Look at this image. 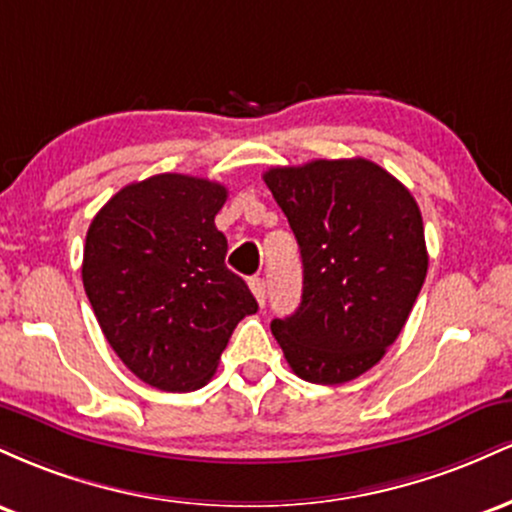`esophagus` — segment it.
<instances>
[{"instance_id": "1", "label": "esophagus", "mask_w": 512, "mask_h": 512, "mask_svg": "<svg viewBox=\"0 0 512 512\" xmlns=\"http://www.w3.org/2000/svg\"><path fill=\"white\" fill-rule=\"evenodd\" d=\"M248 284H250L252 296L257 298V303L264 305V298H267V284H264V279H260V276H252Z\"/></svg>"}]
</instances>
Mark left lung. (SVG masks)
Segmentation results:
<instances>
[{
    "instance_id": "8db88e82",
    "label": "left lung",
    "mask_w": 512,
    "mask_h": 512,
    "mask_svg": "<svg viewBox=\"0 0 512 512\" xmlns=\"http://www.w3.org/2000/svg\"><path fill=\"white\" fill-rule=\"evenodd\" d=\"M303 260L298 310L272 334L298 378L342 385L395 344L428 272L411 192L366 158L310 161L262 175Z\"/></svg>"
}]
</instances>
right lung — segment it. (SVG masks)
Listing matches in <instances>:
<instances>
[{"mask_svg":"<svg viewBox=\"0 0 512 512\" xmlns=\"http://www.w3.org/2000/svg\"><path fill=\"white\" fill-rule=\"evenodd\" d=\"M226 197L221 182L161 173L122 187L88 226V301L120 361L156 390L207 385L238 322L257 313L214 223Z\"/></svg>","mask_w":512,"mask_h":512,"instance_id":"add662e5","label":"right lung"}]
</instances>
